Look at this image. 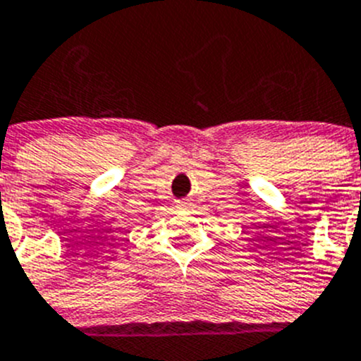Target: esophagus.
Segmentation results:
<instances>
[{"instance_id":"obj_1","label":"esophagus","mask_w":361,"mask_h":361,"mask_svg":"<svg viewBox=\"0 0 361 361\" xmlns=\"http://www.w3.org/2000/svg\"><path fill=\"white\" fill-rule=\"evenodd\" d=\"M187 201H185V200H181V201H178V207H180V208H185V207H187Z\"/></svg>"}]
</instances>
